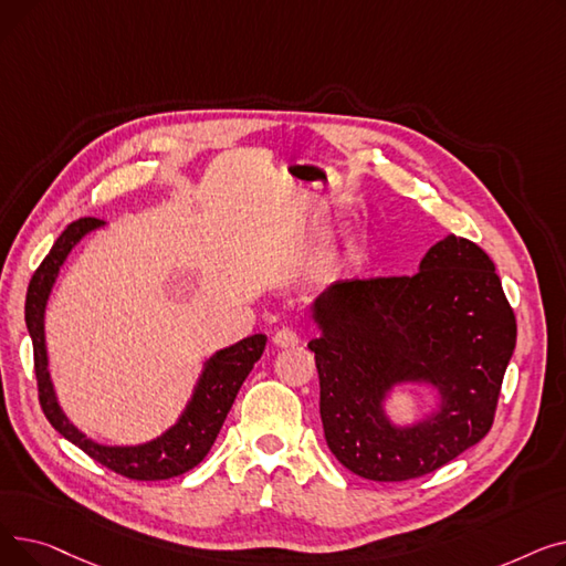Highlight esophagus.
<instances>
[{
    "label": "esophagus",
    "instance_id": "34e87169",
    "mask_svg": "<svg viewBox=\"0 0 566 566\" xmlns=\"http://www.w3.org/2000/svg\"><path fill=\"white\" fill-rule=\"evenodd\" d=\"M273 342H275L280 348H293V346L301 344L298 335H295V331H291V328H280V331L275 333Z\"/></svg>",
    "mask_w": 566,
    "mask_h": 566
}]
</instances>
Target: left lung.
<instances>
[{
    "label": "left lung",
    "instance_id": "1",
    "mask_svg": "<svg viewBox=\"0 0 566 566\" xmlns=\"http://www.w3.org/2000/svg\"><path fill=\"white\" fill-rule=\"evenodd\" d=\"M307 344L321 385V422L337 461L371 482L422 478L493 427L516 316L489 254L448 235L403 277L342 280L314 303ZM431 381L443 395L427 423L392 428L379 403L391 385Z\"/></svg>",
    "mask_w": 566,
    "mask_h": 566
}]
</instances>
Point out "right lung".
Here are the masks:
<instances>
[{"label": "right lung", "instance_id": "obj_1", "mask_svg": "<svg viewBox=\"0 0 566 566\" xmlns=\"http://www.w3.org/2000/svg\"><path fill=\"white\" fill-rule=\"evenodd\" d=\"M101 224L103 220H96V218H80L71 222L62 231V235L56 238L52 250L48 252V256L41 261L36 273L32 275V282H29L27 301H24V321H27L29 337H32V344H34V371H36V385H39V401L48 422L59 433H62L66 440H71L73 444H77L84 454H88L101 465L109 468L116 474H122V478L137 480V482L178 478V474H184L195 465H199L208 454V450L213 448V442L227 420V412L231 410L238 390H241L243 380L252 371L254 363L263 355L265 335H252L229 348L218 350L213 358L206 363L188 408L184 410L181 418H178V422L160 438L146 444H137V448H107V444L88 440L66 420V415L56 403L50 374H48L43 314H45L48 295L59 275V268L64 265L69 252L82 241V238L92 229H98Z\"/></svg>", "mask_w": 566, "mask_h": 566}]
</instances>
